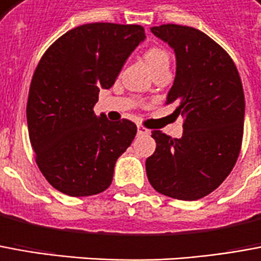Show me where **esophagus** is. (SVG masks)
Returning a JSON list of instances; mask_svg holds the SVG:
<instances>
[{"label": "esophagus", "instance_id": "obj_1", "mask_svg": "<svg viewBox=\"0 0 261 261\" xmlns=\"http://www.w3.org/2000/svg\"><path fill=\"white\" fill-rule=\"evenodd\" d=\"M137 134L138 136H147V134H149V130H147L143 125H137Z\"/></svg>", "mask_w": 261, "mask_h": 261}]
</instances>
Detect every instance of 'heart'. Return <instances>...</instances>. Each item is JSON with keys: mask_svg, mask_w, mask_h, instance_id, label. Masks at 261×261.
I'll list each match as a JSON object with an SVG mask.
<instances>
[{"mask_svg": "<svg viewBox=\"0 0 261 261\" xmlns=\"http://www.w3.org/2000/svg\"><path fill=\"white\" fill-rule=\"evenodd\" d=\"M144 59L152 72L162 66H169V55L160 46H149L144 52Z\"/></svg>", "mask_w": 261, "mask_h": 261, "instance_id": "1", "label": "heart"}]
</instances>
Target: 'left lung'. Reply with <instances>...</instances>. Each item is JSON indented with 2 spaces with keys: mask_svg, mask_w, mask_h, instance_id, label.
Segmentation results:
<instances>
[{
  "mask_svg": "<svg viewBox=\"0 0 261 261\" xmlns=\"http://www.w3.org/2000/svg\"><path fill=\"white\" fill-rule=\"evenodd\" d=\"M151 32L174 49L176 74L167 105L185 117L181 138L154 130L155 152L145 169L156 192L196 200L213 192L238 161L245 93L232 58L199 29L167 23Z\"/></svg>",
  "mask_w": 261,
  "mask_h": 261,
  "instance_id": "left-lung-1",
  "label": "left lung"
}]
</instances>
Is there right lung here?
I'll use <instances>...</instances> for the list:
<instances>
[{"label":"right lung","instance_id":"right-lung-1","mask_svg":"<svg viewBox=\"0 0 261 261\" xmlns=\"http://www.w3.org/2000/svg\"><path fill=\"white\" fill-rule=\"evenodd\" d=\"M144 38L141 25L86 23L56 39L38 63L27 105L29 140L41 172L62 194L90 196L110 187L137 125L97 117L93 107Z\"/></svg>","mask_w":261,"mask_h":261}]
</instances>
